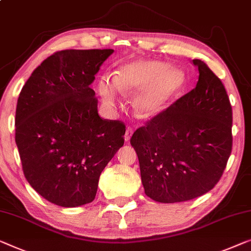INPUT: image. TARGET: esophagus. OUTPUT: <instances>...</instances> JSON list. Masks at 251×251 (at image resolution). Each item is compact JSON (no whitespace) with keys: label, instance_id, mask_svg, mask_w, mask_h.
I'll return each mask as SVG.
<instances>
[{"label":"esophagus","instance_id":"1","mask_svg":"<svg viewBox=\"0 0 251 251\" xmlns=\"http://www.w3.org/2000/svg\"><path fill=\"white\" fill-rule=\"evenodd\" d=\"M132 135H133V128L130 126H127V128H126V133H125V141L127 142V141H129V138L132 137Z\"/></svg>","mask_w":251,"mask_h":251}]
</instances>
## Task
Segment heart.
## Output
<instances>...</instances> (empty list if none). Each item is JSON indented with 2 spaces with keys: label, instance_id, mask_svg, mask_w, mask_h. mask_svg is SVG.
<instances>
[{
  "label": "heart",
  "instance_id": "b5f03b06",
  "mask_svg": "<svg viewBox=\"0 0 251 251\" xmlns=\"http://www.w3.org/2000/svg\"><path fill=\"white\" fill-rule=\"evenodd\" d=\"M182 71L169 69L167 64L156 61H136L122 67L117 76L103 75L98 82V91L103 101L115 104L118 90L123 93H135L134 108L142 118H152L166 107L167 102L185 85Z\"/></svg>",
  "mask_w": 251,
  "mask_h": 251
}]
</instances>
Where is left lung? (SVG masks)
<instances>
[{
  "label": "left lung",
  "instance_id": "obj_1",
  "mask_svg": "<svg viewBox=\"0 0 251 251\" xmlns=\"http://www.w3.org/2000/svg\"><path fill=\"white\" fill-rule=\"evenodd\" d=\"M196 87L137 128V153L145 194L179 203L209 192L232 151V107L221 80L201 59Z\"/></svg>",
  "mask_w": 251,
  "mask_h": 251
}]
</instances>
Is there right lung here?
I'll return each mask as SVG.
<instances>
[{
    "label": "right lung",
    "instance_id": "obj_1",
    "mask_svg": "<svg viewBox=\"0 0 251 251\" xmlns=\"http://www.w3.org/2000/svg\"><path fill=\"white\" fill-rule=\"evenodd\" d=\"M113 50H65L25 82L16 111V143L30 186L50 203H91L99 177L124 145L126 126L103 119L90 84Z\"/></svg>",
    "mask_w": 251,
    "mask_h": 251
}]
</instances>
